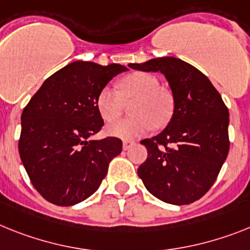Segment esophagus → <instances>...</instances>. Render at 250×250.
Wrapping results in <instances>:
<instances>
[{
	"instance_id": "1",
	"label": "esophagus",
	"mask_w": 250,
	"mask_h": 250,
	"mask_svg": "<svg viewBox=\"0 0 250 250\" xmlns=\"http://www.w3.org/2000/svg\"><path fill=\"white\" fill-rule=\"evenodd\" d=\"M133 145H135V141H131V140H125V141H123V150H125V151L129 150V148H131Z\"/></svg>"
}]
</instances>
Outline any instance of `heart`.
Segmentation results:
<instances>
[{
	"label": "heart",
	"instance_id": "obj_1",
	"mask_svg": "<svg viewBox=\"0 0 250 250\" xmlns=\"http://www.w3.org/2000/svg\"><path fill=\"white\" fill-rule=\"evenodd\" d=\"M159 80L147 72H132L119 81V90L110 85L96 95V109L105 122H113L123 112L125 102H132L129 118L114 122L106 128L110 136L133 140L146 135L152 127L161 128L170 121L174 110L173 96L159 87Z\"/></svg>",
	"mask_w": 250,
	"mask_h": 250
}]
</instances>
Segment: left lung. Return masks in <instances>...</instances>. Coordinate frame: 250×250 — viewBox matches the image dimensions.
I'll use <instances>...</instances> for the list:
<instances>
[{"label": "left lung", "instance_id": "left-lung-1", "mask_svg": "<svg viewBox=\"0 0 250 250\" xmlns=\"http://www.w3.org/2000/svg\"><path fill=\"white\" fill-rule=\"evenodd\" d=\"M145 72L160 71L170 85L174 113L164 131L142 140L147 159L138 167L146 189L171 205H189L215 183L229 154V110L200 70L179 58L131 63Z\"/></svg>", "mask_w": 250, "mask_h": 250}]
</instances>
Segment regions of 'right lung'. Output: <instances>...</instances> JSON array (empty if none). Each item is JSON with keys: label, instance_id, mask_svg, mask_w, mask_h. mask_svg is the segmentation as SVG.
I'll use <instances>...</instances> for the list:
<instances>
[{"label": "right lung", "instance_id": "1", "mask_svg": "<svg viewBox=\"0 0 250 250\" xmlns=\"http://www.w3.org/2000/svg\"><path fill=\"white\" fill-rule=\"evenodd\" d=\"M122 64L76 61L48 77L21 114L19 152L31 184L48 202L72 206L98 190L122 151L117 137L89 140L104 125L96 95Z\"/></svg>", "mask_w": 250, "mask_h": 250}]
</instances>
